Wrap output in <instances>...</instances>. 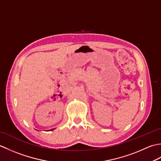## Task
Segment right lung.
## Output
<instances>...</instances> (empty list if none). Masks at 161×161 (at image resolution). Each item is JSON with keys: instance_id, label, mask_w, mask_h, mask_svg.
<instances>
[{"instance_id": "add662e5", "label": "right lung", "mask_w": 161, "mask_h": 161, "mask_svg": "<svg viewBox=\"0 0 161 161\" xmlns=\"http://www.w3.org/2000/svg\"><path fill=\"white\" fill-rule=\"evenodd\" d=\"M51 130H53V129H51Z\"/></svg>"}]
</instances>
